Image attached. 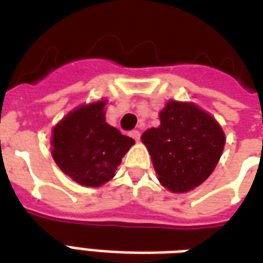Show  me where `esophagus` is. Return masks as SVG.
<instances>
[{"mask_svg": "<svg viewBox=\"0 0 263 263\" xmlns=\"http://www.w3.org/2000/svg\"><path fill=\"white\" fill-rule=\"evenodd\" d=\"M129 135H131L135 141H139V138H141V132L138 131V129H134V131L129 132Z\"/></svg>", "mask_w": 263, "mask_h": 263, "instance_id": "obj_1", "label": "esophagus"}]
</instances>
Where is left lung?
<instances>
[{
  "label": "left lung",
  "mask_w": 263,
  "mask_h": 263,
  "mask_svg": "<svg viewBox=\"0 0 263 263\" xmlns=\"http://www.w3.org/2000/svg\"><path fill=\"white\" fill-rule=\"evenodd\" d=\"M160 125L142 134L160 183L175 193L197 187L220 160L226 135L218 122L194 104L169 101Z\"/></svg>",
  "instance_id": "8db88e82"
}]
</instances>
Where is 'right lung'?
I'll use <instances>...</instances> for the list:
<instances>
[{"label":"right lung","instance_id":"add662e5","mask_svg":"<svg viewBox=\"0 0 263 263\" xmlns=\"http://www.w3.org/2000/svg\"><path fill=\"white\" fill-rule=\"evenodd\" d=\"M105 101L71 111L53 128L52 156L60 171L83 186L98 187L115 175L135 143L105 122Z\"/></svg>","mask_w":263,"mask_h":263}]
</instances>
